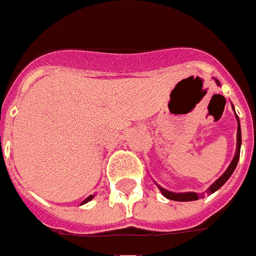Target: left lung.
Here are the masks:
<instances>
[{"label": "left lung", "mask_w": 256, "mask_h": 256, "mask_svg": "<svg viewBox=\"0 0 256 256\" xmlns=\"http://www.w3.org/2000/svg\"><path fill=\"white\" fill-rule=\"evenodd\" d=\"M216 81V84H219L218 80H215ZM236 113V112H234ZM236 118H237V148H236V154L234 157H233V160L230 162V166H228V170L224 171V174L222 175L220 178H218L215 182L212 183L211 186L208 188L206 190V193L208 194H212V193H215L216 190L220 189L222 186H224L226 180L232 176V174L234 172L236 166H237V162H238V158H240V148H241V128H240V120H238V116L236 114ZM158 189L161 190V193L164 197L166 198H170V200H174V201H194V200H198L200 198V194L198 193H194V192H186V193H174V192H170V190L166 189H162L161 186H158Z\"/></svg>", "instance_id": "obj_1"}]
</instances>
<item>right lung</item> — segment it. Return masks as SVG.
<instances>
[{"label": "right lung", "instance_id": "1", "mask_svg": "<svg viewBox=\"0 0 256 256\" xmlns=\"http://www.w3.org/2000/svg\"><path fill=\"white\" fill-rule=\"evenodd\" d=\"M92 198H94V196L90 194V197H86V198H85V200L82 201V202H81V206H82V204H85V202H88V201H90V200H92Z\"/></svg>", "mask_w": 256, "mask_h": 256}]
</instances>
